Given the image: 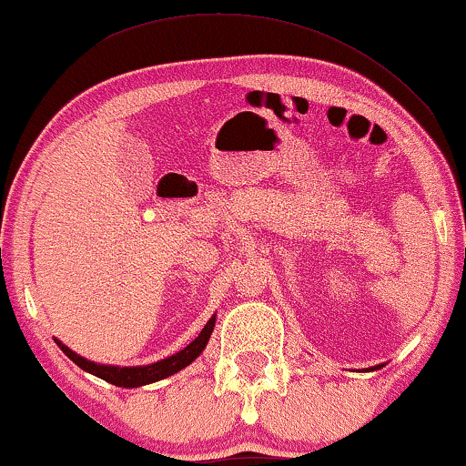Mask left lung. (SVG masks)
<instances>
[{
  "label": "left lung",
  "mask_w": 466,
  "mask_h": 466,
  "mask_svg": "<svg viewBox=\"0 0 466 466\" xmlns=\"http://www.w3.org/2000/svg\"><path fill=\"white\" fill-rule=\"evenodd\" d=\"M380 367H382V365H376V367H370V370L373 371V370H380Z\"/></svg>",
  "instance_id": "8db88e82"
}]
</instances>
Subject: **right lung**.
I'll use <instances>...</instances> for the list:
<instances>
[{
	"mask_svg": "<svg viewBox=\"0 0 466 466\" xmlns=\"http://www.w3.org/2000/svg\"><path fill=\"white\" fill-rule=\"evenodd\" d=\"M213 327H215V314L208 319V323L202 327L198 338H196L194 342H189L186 349L175 352L173 357L162 359V361H156L152 365H139V367H117V365H101V363L88 361V359H84L80 355H76L74 350H69L67 346L58 342V339H55V342L58 344V349H61L77 367H82L84 371L93 373V376L101 378L109 384L122 386V389H137V386H146V384L158 382V380L173 376V373L181 371L183 367L192 363L194 359H198L200 352L205 350L208 338H211Z\"/></svg>",
	"mask_w": 466,
	"mask_h": 466,
	"instance_id": "obj_1",
	"label": "right lung"
}]
</instances>
